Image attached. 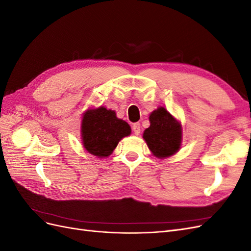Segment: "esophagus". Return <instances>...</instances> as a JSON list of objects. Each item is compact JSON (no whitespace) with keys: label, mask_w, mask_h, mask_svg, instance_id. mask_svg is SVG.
<instances>
[{"label":"esophagus","mask_w":251,"mask_h":251,"mask_svg":"<svg viewBox=\"0 0 251 251\" xmlns=\"http://www.w3.org/2000/svg\"><path fill=\"white\" fill-rule=\"evenodd\" d=\"M140 124H138V123H136V124H134L133 125V131H134V133H135V135H139L140 134Z\"/></svg>","instance_id":"obj_1"}]
</instances>
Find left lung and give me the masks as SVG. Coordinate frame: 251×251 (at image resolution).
Here are the masks:
<instances>
[{"instance_id": "obj_1", "label": "left lung", "mask_w": 251, "mask_h": 251, "mask_svg": "<svg viewBox=\"0 0 251 251\" xmlns=\"http://www.w3.org/2000/svg\"><path fill=\"white\" fill-rule=\"evenodd\" d=\"M149 119L151 125L143 132V139L153 155L162 159L176 154L182 141L181 124L163 107L151 112Z\"/></svg>"}]
</instances>
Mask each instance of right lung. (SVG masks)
<instances>
[{"instance_id":"add662e5","label":"right lung","mask_w":251,"mask_h":251,"mask_svg":"<svg viewBox=\"0 0 251 251\" xmlns=\"http://www.w3.org/2000/svg\"><path fill=\"white\" fill-rule=\"evenodd\" d=\"M131 134V126L116 116L115 111L104 107L89 109L81 120V140L90 154L108 157L118 142Z\"/></svg>"}]
</instances>
